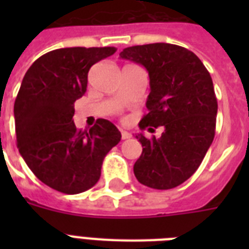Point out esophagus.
<instances>
[{"mask_svg": "<svg viewBox=\"0 0 249 249\" xmlns=\"http://www.w3.org/2000/svg\"><path fill=\"white\" fill-rule=\"evenodd\" d=\"M121 138L123 140H129V138H132V134L126 130H121Z\"/></svg>", "mask_w": 249, "mask_h": 249, "instance_id": "1", "label": "esophagus"}]
</instances>
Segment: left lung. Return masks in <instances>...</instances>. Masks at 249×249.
Masks as SVG:
<instances>
[{"instance_id":"1","label":"left lung","mask_w":249,"mask_h":249,"mask_svg":"<svg viewBox=\"0 0 249 249\" xmlns=\"http://www.w3.org/2000/svg\"><path fill=\"white\" fill-rule=\"evenodd\" d=\"M120 58L148 72V113L140 128H164L160 138L136 136L143 150L134 164V174L151 189L177 187L196 172L214 138L217 98L212 77L193 52L178 45L130 46Z\"/></svg>"}]
</instances>
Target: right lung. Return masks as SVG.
Listing matches in <instances>:
<instances>
[{"label":"right lung","instance_id":"right-lung-1","mask_svg":"<svg viewBox=\"0 0 249 249\" xmlns=\"http://www.w3.org/2000/svg\"><path fill=\"white\" fill-rule=\"evenodd\" d=\"M115 48H64L49 52L28 68L14 105L21 158L41 182L63 194L91 189L105 156L121 140L119 129L98 119L80 130L75 102L85 94L90 67Z\"/></svg>","mask_w":249,"mask_h":249}]
</instances>
